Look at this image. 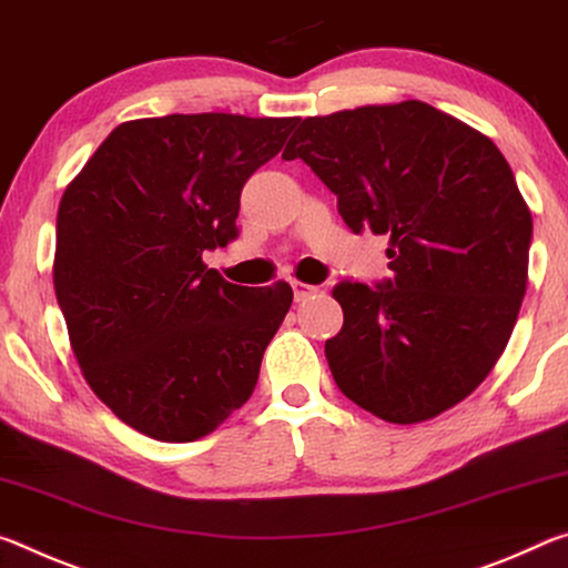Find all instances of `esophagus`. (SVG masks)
Segmentation results:
<instances>
[{"label": "esophagus", "mask_w": 568, "mask_h": 568, "mask_svg": "<svg viewBox=\"0 0 568 568\" xmlns=\"http://www.w3.org/2000/svg\"><path fill=\"white\" fill-rule=\"evenodd\" d=\"M292 290H294V300L296 302H306L314 292H317V286L300 282V278H292Z\"/></svg>", "instance_id": "1"}]
</instances>
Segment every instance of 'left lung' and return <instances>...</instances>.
<instances>
[{"label":"left lung","mask_w":568,"mask_h":568,"mask_svg":"<svg viewBox=\"0 0 568 568\" xmlns=\"http://www.w3.org/2000/svg\"><path fill=\"white\" fill-rule=\"evenodd\" d=\"M284 161L337 196L347 226L387 236L379 286L339 282L332 377L362 410L413 425L476 389L516 327L531 211L488 135L420 100L304 118Z\"/></svg>","instance_id":"obj_1"}]
</instances>
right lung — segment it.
Returning a JSON list of instances; mask_svg holds the SVG:
<instances>
[{
    "instance_id": "1",
    "label": "right lung",
    "mask_w": 568,
    "mask_h": 568,
    "mask_svg": "<svg viewBox=\"0 0 568 568\" xmlns=\"http://www.w3.org/2000/svg\"><path fill=\"white\" fill-rule=\"evenodd\" d=\"M296 118L120 123L62 193L52 282L82 377L148 438L191 443L254 393L292 286H239L203 251L239 236L251 173Z\"/></svg>"
}]
</instances>
